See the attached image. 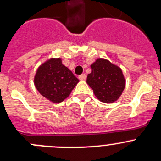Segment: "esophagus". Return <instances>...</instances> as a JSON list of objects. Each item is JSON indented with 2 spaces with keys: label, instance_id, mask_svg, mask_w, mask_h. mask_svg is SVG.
Instances as JSON below:
<instances>
[{
  "label": "esophagus",
  "instance_id": "34e87169",
  "mask_svg": "<svg viewBox=\"0 0 161 161\" xmlns=\"http://www.w3.org/2000/svg\"><path fill=\"white\" fill-rule=\"evenodd\" d=\"M79 79H80V80H86V74H82V75H79Z\"/></svg>",
  "mask_w": 161,
  "mask_h": 161
}]
</instances>
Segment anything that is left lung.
Wrapping results in <instances>:
<instances>
[{
	"label": "left lung",
	"mask_w": 161,
	"mask_h": 161,
	"mask_svg": "<svg viewBox=\"0 0 161 161\" xmlns=\"http://www.w3.org/2000/svg\"><path fill=\"white\" fill-rule=\"evenodd\" d=\"M86 82L96 98L105 103L118 99L125 87V79L119 67L107 59H98L91 65Z\"/></svg>",
	"instance_id": "8db88e82"
}]
</instances>
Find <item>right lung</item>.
Wrapping results in <instances>:
<instances>
[{"label":"right lung","instance_id":"1","mask_svg":"<svg viewBox=\"0 0 161 161\" xmlns=\"http://www.w3.org/2000/svg\"><path fill=\"white\" fill-rule=\"evenodd\" d=\"M78 82L79 79L63 65L60 58L43 63L34 77V85L39 92L54 103L66 98Z\"/></svg>","mask_w":161,"mask_h":161}]
</instances>
